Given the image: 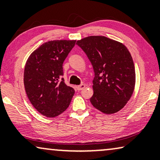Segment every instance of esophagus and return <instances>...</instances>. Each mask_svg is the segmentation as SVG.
Segmentation results:
<instances>
[{"mask_svg": "<svg viewBox=\"0 0 160 160\" xmlns=\"http://www.w3.org/2000/svg\"><path fill=\"white\" fill-rule=\"evenodd\" d=\"M85 88V84H81L80 85H78V86H77V89L78 90V91H81V90H82L83 88Z\"/></svg>", "mask_w": 160, "mask_h": 160, "instance_id": "obj_1", "label": "esophagus"}]
</instances>
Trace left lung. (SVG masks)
I'll return each instance as SVG.
<instances>
[{
    "label": "left lung",
    "instance_id": "1",
    "mask_svg": "<svg viewBox=\"0 0 160 160\" xmlns=\"http://www.w3.org/2000/svg\"><path fill=\"white\" fill-rule=\"evenodd\" d=\"M76 44L86 53L95 72L92 105L107 114L119 112L131 98L136 85L130 51L122 42L100 35L84 38Z\"/></svg>",
    "mask_w": 160,
    "mask_h": 160
}]
</instances>
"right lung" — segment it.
Here are the masks:
<instances>
[{
	"mask_svg": "<svg viewBox=\"0 0 160 160\" xmlns=\"http://www.w3.org/2000/svg\"><path fill=\"white\" fill-rule=\"evenodd\" d=\"M75 40L44 42L30 55L24 71V85L30 103L47 118L63 113L70 104L75 90L61 78L63 62L75 45Z\"/></svg>",
	"mask_w": 160,
	"mask_h": 160,
	"instance_id": "add662e5",
	"label": "right lung"
}]
</instances>
